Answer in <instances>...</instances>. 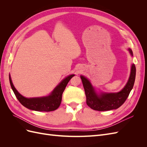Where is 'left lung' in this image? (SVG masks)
Segmentation results:
<instances>
[{"label": "left lung", "instance_id": "8db88e82", "mask_svg": "<svg viewBox=\"0 0 147 147\" xmlns=\"http://www.w3.org/2000/svg\"><path fill=\"white\" fill-rule=\"evenodd\" d=\"M128 51L131 56H133L131 49L128 48ZM136 73L135 64H132L127 83L121 91L117 92H97L90 81L81 75L80 78L85 91L87 105L92 109L97 111H107L119 108L126 101L134 86Z\"/></svg>", "mask_w": 147, "mask_h": 147}]
</instances>
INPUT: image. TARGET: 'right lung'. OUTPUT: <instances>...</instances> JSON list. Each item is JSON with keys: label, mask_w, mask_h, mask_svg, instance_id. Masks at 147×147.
<instances>
[{"label": "right lung", "mask_w": 147, "mask_h": 147, "mask_svg": "<svg viewBox=\"0 0 147 147\" xmlns=\"http://www.w3.org/2000/svg\"><path fill=\"white\" fill-rule=\"evenodd\" d=\"M74 76H75L74 74L70 75L63 79L53 90L50 95L32 98L25 97L16 90L12 83L10 75H9V80L12 90L14 92L16 98L25 107L38 112H51L56 110L59 107L61 103L63 93L68 82Z\"/></svg>", "instance_id": "right-lung-1"}]
</instances>
